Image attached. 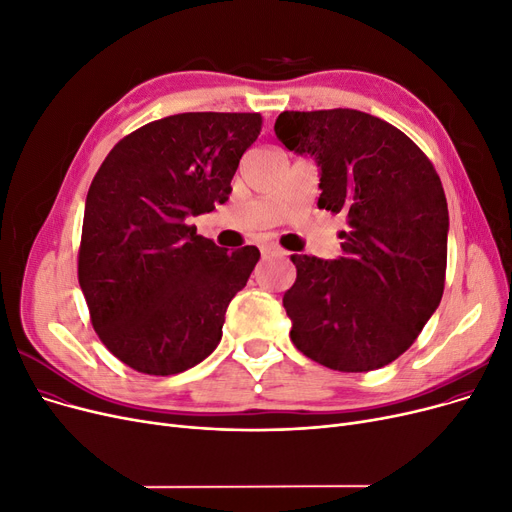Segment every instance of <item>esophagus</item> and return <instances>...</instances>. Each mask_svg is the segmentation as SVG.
<instances>
[{"mask_svg": "<svg viewBox=\"0 0 512 512\" xmlns=\"http://www.w3.org/2000/svg\"><path fill=\"white\" fill-rule=\"evenodd\" d=\"M260 254H262V258L266 260V258H279V256H285V252L279 248V246H275V243H266V246H262L260 248Z\"/></svg>", "mask_w": 512, "mask_h": 512, "instance_id": "1", "label": "esophagus"}]
</instances>
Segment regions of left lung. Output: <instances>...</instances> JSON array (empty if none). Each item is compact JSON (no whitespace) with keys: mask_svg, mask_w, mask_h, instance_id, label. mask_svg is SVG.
Returning <instances> with one entry per match:
<instances>
[{"mask_svg":"<svg viewBox=\"0 0 512 512\" xmlns=\"http://www.w3.org/2000/svg\"><path fill=\"white\" fill-rule=\"evenodd\" d=\"M275 133L321 166L319 208L346 214L344 256L291 254L283 306L310 360L367 373L404 354L440 306L448 204L431 160L394 125L360 110H285Z\"/></svg>","mask_w":512,"mask_h":512,"instance_id":"obj_1","label":"left lung"}]
</instances>
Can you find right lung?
<instances>
[{
  "mask_svg": "<svg viewBox=\"0 0 512 512\" xmlns=\"http://www.w3.org/2000/svg\"><path fill=\"white\" fill-rule=\"evenodd\" d=\"M258 112H183L120 139L85 202L79 283L102 344L143 375L196 367L260 258L218 248L189 216L225 204Z\"/></svg>",
  "mask_w": 512,
  "mask_h": 512,
  "instance_id": "add662e5",
  "label": "right lung"
}]
</instances>
